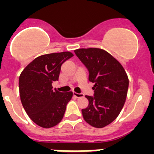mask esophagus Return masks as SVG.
Segmentation results:
<instances>
[{"mask_svg": "<svg viewBox=\"0 0 154 154\" xmlns=\"http://www.w3.org/2000/svg\"><path fill=\"white\" fill-rule=\"evenodd\" d=\"M73 95H74V96H75L76 98H82V97H83V96H84L83 94L77 93V92H74V93H73Z\"/></svg>", "mask_w": 154, "mask_h": 154, "instance_id": "obj_1", "label": "esophagus"}]
</instances>
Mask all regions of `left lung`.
<instances>
[{"label":"left lung","instance_id":"left-lung-1","mask_svg":"<svg viewBox=\"0 0 154 154\" xmlns=\"http://www.w3.org/2000/svg\"><path fill=\"white\" fill-rule=\"evenodd\" d=\"M74 51L88 69L89 80L94 83V96H85L89 106L82 109V116L90 126L103 128L117 118L124 106L129 87L127 74L123 65L102 48Z\"/></svg>","mask_w":154,"mask_h":154}]
</instances>
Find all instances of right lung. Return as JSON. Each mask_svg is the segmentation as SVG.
Wrapping results in <instances>:
<instances>
[{
  "label": "right lung",
  "instance_id": "1",
  "mask_svg": "<svg viewBox=\"0 0 154 154\" xmlns=\"http://www.w3.org/2000/svg\"><path fill=\"white\" fill-rule=\"evenodd\" d=\"M70 51L40 55L30 62L19 77L20 98L25 112L38 126L51 128L62 121L72 92L53 89L62 64L72 58Z\"/></svg>",
  "mask_w": 154,
  "mask_h": 154
}]
</instances>
